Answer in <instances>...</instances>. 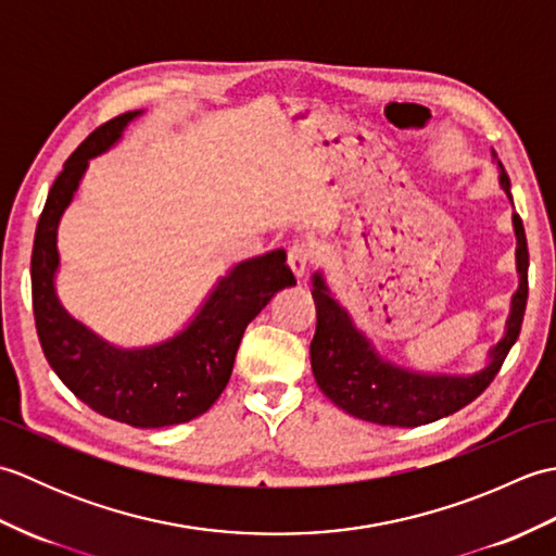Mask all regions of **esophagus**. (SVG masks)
I'll use <instances>...</instances> for the list:
<instances>
[{"label": "esophagus", "mask_w": 556, "mask_h": 556, "mask_svg": "<svg viewBox=\"0 0 556 556\" xmlns=\"http://www.w3.org/2000/svg\"><path fill=\"white\" fill-rule=\"evenodd\" d=\"M287 263H289L293 275H296L299 279L305 277V271H308V269L313 267V263H315L313 245H308V243H293V245L289 248Z\"/></svg>", "instance_id": "obj_1"}]
</instances>
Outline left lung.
I'll return each mask as SVG.
<instances>
[{
    "label": "left lung",
    "mask_w": 556,
    "mask_h": 556,
    "mask_svg": "<svg viewBox=\"0 0 556 556\" xmlns=\"http://www.w3.org/2000/svg\"><path fill=\"white\" fill-rule=\"evenodd\" d=\"M500 169L502 188L511 198L509 176L504 174L502 164ZM514 231L516 265L521 279L511 299L506 332L500 344L490 351V363L476 375H425L387 363L377 356L370 341L358 332L349 313L329 293L320 271L313 275L317 327L311 341V365L323 394L353 418L394 425V428H418V425L434 422L478 399L500 372L523 325L528 301V243L523 222L518 215H514Z\"/></svg>",
    "instance_id": "1"
}]
</instances>
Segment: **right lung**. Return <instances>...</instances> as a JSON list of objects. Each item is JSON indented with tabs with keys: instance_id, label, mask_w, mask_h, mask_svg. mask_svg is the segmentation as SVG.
<instances>
[{
	"instance_id": "obj_1",
	"label": "right lung",
	"mask_w": 556,
	"mask_h": 556,
	"mask_svg": "<svg viewBox=\"0 0 556 556\" xmlns=\"http://www.w3.org/2000/svg\"><path fill=\"white\" fill-rule=\"evenodd\" d=\"M138 114L126 112L98 126L64 162L47 193L30 257L33 313L47 363L83 404L134 428H167L203 416L215 404L248 323L277 291L296 285V277L281 248L243 260L217 281L184 332L146 349H116L62 308L54 291L59 219L88 160L110 150Z\"/></svg>"
}]
</instances>
